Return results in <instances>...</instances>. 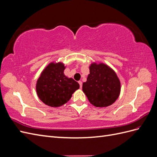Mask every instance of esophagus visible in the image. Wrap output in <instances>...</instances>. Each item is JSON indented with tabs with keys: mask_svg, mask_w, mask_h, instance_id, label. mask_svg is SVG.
I'll list each match as a JSON object with an SVG mask.
<instances>
[{
	"mask_svg": "<svg viewBox=\"0 0 157 157\" xmlns=\"http://www.w3.org/2000/svg\"><path fill=\"white\" fill-rule=\"evenodd\" d=\"M78 84H80V88H82V82H81V81H78Z\"/></svg>",
	"mask_w": 157,
	"mask_h": 157,
	"instance_id": "obj_1",
	"label": "esophagus"
}]
</instances>
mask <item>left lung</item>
Listing matches in <instances>:
<instances>
[{
    "instance_id": "obj_1",
    "label": "left lung",
    "mask_w": 157,
    "mask_h": 157,
    "mask_svg": "<svg viewBox=\"0 0 157 157\" xmlns=\"http://www.w3.org/2000/svg\"><path fill=\"white\" fill-rule=\"evenodd\" d=\"M82 91L90 103L96 107L112 105L121 93V82L112 68L103 63H92Z\"/></svg>"
}]
</instances>
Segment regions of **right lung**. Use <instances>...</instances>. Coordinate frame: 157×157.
<instances>
[{"mask_svg":"<svg viewBox=\"0 0 157 157\" xmlns=\"http://www.w3.org/2000/svg\"><path fill=\"white\" fill-rule=\"evenodd\" d=\"M65 66L62 62L50 63L42 71L36 84L39 98L46 105L58 107L67 103L80 85L64 74Z\"/></svg>","mask_w":157,"mask_h":157,"instance_id":"add662e5","label":"right lung"}]
</instances>
